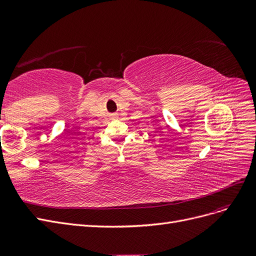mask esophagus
<instances>
[{
    "instance_id": "1",
    "label": "esophagus",
    "mask_w": 256,
    "mask_h": 256,
    "mask_svg": "<svg viewBox=\"0 0 256 256\" xmlns=\"http://www.w3.org/2000/svg\"><path fill=\"white\" fill-rule=\"evenodd\" d=\"M114 116H115V115H114Z\"/></svg>"
}]
</instances>
